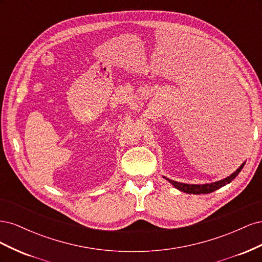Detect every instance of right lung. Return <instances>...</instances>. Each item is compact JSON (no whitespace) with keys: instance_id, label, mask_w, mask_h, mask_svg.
Instances as JSON below:
<instances>
[{"instance_id":"obj_1","label":"right lung","mask_w":262,"mask_h":262,"mask_svg":"<svg viewBox=\"0 0 262 262\" xmlns=\"http://www.w3.org/2000/svg\"><path fill=\"white\" fill-rule=\"evenodd\" d=\"M244 165H245V162L233 173H231V175L227 176L226 178L211 182V184H200V185L185 184V182H178V181L169 179L165 176H163V178H165L168 182H170V184L176 189H178L179 191L186 192L189 194H207V193H211L213 191H215V190H217L222 187H224L225 185L229 184V182H232L236 178V176L242 171Z\"/></svg>"}]
</instances>
